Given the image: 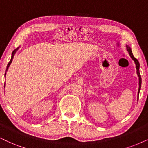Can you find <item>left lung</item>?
Here are the masks:
<instances>
[{"label": "left lung", "mask_w": 148, "mask_h": 148, "mask_svg": "<svg viewBox=\"0 0 148 148\" xmlns=\"http://www.w3.org/2000/svg\"><path fill=\"white\" fill-rule=\"evenodd\" d=\"M126 48H127V50H128V53H129V55H130V57H131L132 59H133L134 61V63H135V64H136V72H137L138 76H139V91H138V97H139V91H140V89H141V75H140V73H139V61H138L137 59H136V58L134 57L133 55H132V50H131V49H130V46H126Z\"/></svg>", "instance_id": "obj_1"}]
</instances>
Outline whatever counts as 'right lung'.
<instances>
[{
    "instance_id": "obj_1",
    "label": "right lung",
    "mask_w": 148,
    "mask_h": 148,
    "mask_svg": "<svg viewBox=\"0 0 148 148\" xmlns=\"http://www.w3.org/2000/svg\"><path fill=\"white\" fill-rule=\"evenodd\" d=\"M18 50V48H16V50H14V51H13L12 54V58H11V60H10V61H9V62L8 65H7L6 70H7V69H8V68L9 67V65H10V64H11V63L12 62V60H13V58H14V55H15V53H16V52L17 50ZM5 75H6V72H5Z\"/></svg>"
}]
</instances>
